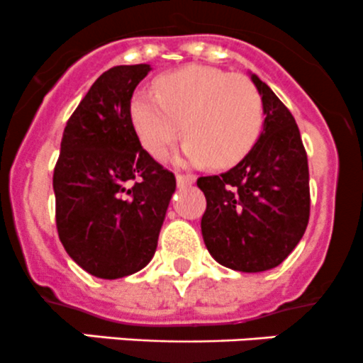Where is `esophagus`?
Here are the masks:
<instances>
[{"instance_id": "esophagus-1", "label": "esophagus", "mask_w": 363, "mask_h": 363, "mask_svg": "<svg viewBox=\"0 0 363 363\" xmlns=\"http://www.w3.org/2000/svg\"><path fill=\"white\" fill-rule=\"evenodd\" d=\"M196 182V177L194 174H177V183L178 186H189Z\"/></svg>"}]
</instances>
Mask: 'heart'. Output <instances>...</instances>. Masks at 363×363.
I'll list each match as a JSON object with an SVG mask.
<instances>
[{
	"instance_id": "heart-1",
	"label": "heart",
	"mask_w": 363,
	"mask_h": 363,
	"mask_svg": "<svg viewBox=\"0 0 363 363\" xmlns=\"http://www.w3.org/2000/svg\"><path fill=\"white\" fill-rule=\"evenodd\" d=\"M155 93L138 91L130 104L135 132L153 157L166 155L182 128L189 139L178 159L186 164L231 167L259 139L263 100L243 75L189 65L157 79Z\"/></svg>"
}]
</instances>
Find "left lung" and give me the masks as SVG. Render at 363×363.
I'll return each mask as SVG.
<instances>
[{
	"label": "left lung",
	"mask_w": 363,
	"mask_h": 363,
	"mask_svg": "<svg viewBox=\"0 0 363 363\" xmlns=\"http://www.w3.org/2000/svg\"><path fill=\"white\" fill-rule=\"evenodd\" d=\"M264 123L254 148L233 169L201 177L206 197L201 233L208 252L236 272L279 267L302 240L311 213L308 164L298 125L257 75Z\"/></svg>",
	"instance_id": "1"
}]
</instances>
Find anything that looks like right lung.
<instances>
[{
	"mask_svg": "<svg viewBox=\"0 0 363 363\" xmlns=\"http://www.w3.org/2000/svg\"><path fill=\"white\" fill-rule=\"evenodd\" d=\"M152 67L104 72L68 118L52 186L56 228L68 256L99 279L143 270L157 250L177 178L139 143L135 86Z\"/></svg>",
	"mask_w": 363,
	"mask_h": 363,
	"instance_id": "add662e5",
	"label": "right lung"
}]
</instances>
